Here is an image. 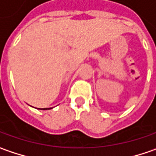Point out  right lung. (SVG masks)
Listing matches in <instances>:
<instances>
[{
    "instance_id": "obj_1",
    "label": "right lung",
    "mask_w": 156,
    "mask_h": 156,
    "mask_svg": "<svg viewBox=\"0 0 156 156\" xmlns=\"http://www.w3.org/2000/svg\"><path fill=\"white\" fill-rule=\"evenodd\" d=\"M39 109H40V108H39ZM48 109H51V108H48ZM42 110H47V108H43Z\"/></svg>"
}]
</instances>
